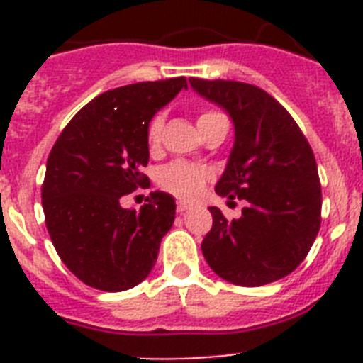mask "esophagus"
<instances>
[{
  "label": "esophagus",
  "mask_w": 363,
  "mask_h": 363,
  "mask_svg": "<svg viewBox=\"0 0 363 363\" xmlns=\"http://www.w3.org/2000/svg\"><path fill=\"white\" fill-rule=\"evenodd\" d=\"M191 207H192V205L189 203V201H184V200L178 201V213H182V214L187 213V211L191 209Z\"/></svg>",
  "instance_id": "34e87169"
}]
</instances>
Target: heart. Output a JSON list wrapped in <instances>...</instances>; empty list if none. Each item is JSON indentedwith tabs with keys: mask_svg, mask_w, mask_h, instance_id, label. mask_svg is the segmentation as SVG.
I'll return each instance as SVG.
<instances>
[{
	"mask_svg": "<svg viewBox=\"0 0 363 363\" xmlns=\"http://www.w3.org/2000/svg\"><path fill=\"white\" fill-rule=\"evenodd\" d=\"M220 112L214 111H205L198 116V127L203 125L205 121L211 120V118L218 116ZM163 129V116H154L150 120L149 127H147V143H149L150 149L158 147L160 136H162ZM211 172L205 169V167L194 165V163L189 162H172L169 165H165L162 171L158 172V185L163 191L171 192L174 196L179 198H194L198 192L201 191V187L205 185V182L209 179Z\"/></svg>",
	"mask_w": 363,
	"mask_h": 363,
	"instance_id": "heart-1",
	"label": "heart"
}]
</instances>
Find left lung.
I'll return each mask as SVG.
<instances>
[{"mask_svg": "<svg viewBox=\"0 0 363 363\" xmlns=\"http://www.w3.org/2000/svg\"><path fill=\"white\" fill-rule=\"evenodd\" d=\"M194 91L229 112L234 145L216 192L243 200L238 220L209 207L213 229L201 252L218 277L259 287L306 259L322 221V187L313 149L271 94L242 82L189 78Z\"/></svg>", "mask_w": 363, "mask_h": 363, "instance_id": "left-lung-1", "label": "left lung"}]
</instances>
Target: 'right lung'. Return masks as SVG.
<instances>
[{
	"label": "right lung",
	"mask_w": 363,
	"mask_h": 363,
	"mask_svg": "<svg viewBox=\"0 0 363 363\" xmlns=\"http://www.w3.org/2000/svg\"><path fill=\"white\" fill-rule=\"evenodd\" d=\"M187 79L118 86L99 94L67 123L47 160L41 205L63 264L89 287L108 293L142 284L172 227L174 198L150 192L142 209L121 196L149 182L147 127Z\"/></svg>",
	"instance_id": "add662e5"
}]
</instances>
